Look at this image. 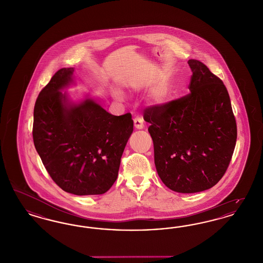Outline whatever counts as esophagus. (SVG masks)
Masks as SVG:
<instances>
[{
    "label": "esophagus",
    "instance_id": "esophagus-1",
    "mask_svg": "<svg viewBox=\"0 0 263 263\" xmlns=\"http://www.w3.org/2000/svg\"><path fill=\"white\" fill-rule=\"evenodd\" d=\"M134 126L137 129H143L144 128V119L140 116H136L134 118Z\"/></svg>",
    "mask_w": 263,
    "mask_h": 263
}]
</instances>
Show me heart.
Returning a JSON list of instances; mask_svg holds the SVG:
<instances>
[{"label": "heart", "mask_w": 263, "mask_h": 263, "mask_svg": "<svg viewBox=\"0 0 263 263\" xmlns=\"http://www.w3.org/2000/svg\"><path fill=\"white\" fill-rule=\"evenodd\" d=\"M114 96L117 100H123L124 96L122 94V92L120 91H115L114 92ZM169 90L168 87L165 85H160L158 86V88H156V90L153 93V99L156 103L158 104H161L164 103L167 99H168Z\"/></svg>", "instance_id": "1"}]
</instances>
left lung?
<instances>
[{
	"mask_svg": "<svg viewBox=\"0 0 263 263\" xmlns=\"http://www.w3.org/2000/svg\"><path fill=\"white\" fill-rule=\"evenodd\" d=\"M188 63L193 72L189 94L144 111L158 176L169 189L184 194L216 185L229 166L237 141L225 85L200 61Z\"/></svg>",
	"mask_w": 263,
	"mask_h": 263,
	"instance_id": "8db88e82",
	"label": "left lung"
}]
</instances>
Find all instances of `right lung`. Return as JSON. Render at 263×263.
Masks as SVG:
<instances>
[{
  "label": "right lung",
  "instance_id": "obj_1",
  "mask_svg": "<svg viewBox=\"0 0 263 263\" xmlns=\"http://www.w3.org/2000/svg\"><path fill=\"white\" fill-rule=\"evenodd\" d=\"M74 68L53 74L34 106L33 141L53 182L77 195H102L116 182L127 141L131 114L112 116L91 99L68 105L60 92L72 81Z\"/></svg>",
  "mask_w": 263,
  "mask_h": 263
}]
</instances>
